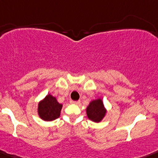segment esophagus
I'll return each mask as SVG.
<instances>
[{
    "instance_id": "34e87169",
    "label": "esophagus",
    "mask_w": 158,
    "mask_h": 158,
    "mask_svg": "<svg viewBox=\"0 0 158 158\" xmlns=\"http://www.w3.org/2000/svg\"><path fill=\"white\" fill-rule=\"evenodd\" d=\"M71 103L72 104H76V105H79L80 103H81V101L80 100H78V101H73V100H71Z\"/></svg>"
}]
</instances>
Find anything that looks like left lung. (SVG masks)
Listing matches in <instances>:
<instances>
[{
	"label": "left lung",
	"mask_w": 158,
	"mask_h": 158,
	"mask_svg": "<svg viewBox=\"0 0 158 158\" xmlns=\"http://www.w3.org/2000/svg\"><path fill=\"white\" fill-rule=\"evenodd\" d=\"M87 116L94 123H100L103 119L107 113V110L104 106L102 99L98 98L92 100L86 108Z\"/></svg>",
	"instance_id": "1"
}]
</instances>
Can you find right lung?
Returning <instances> with one entry per match:
<instances>
[{"mask_svg": "<svg viewBox=\"0 0 158 158\" xmlns=\"http://www.w3.org/2000/svg\"><path fill=\"white\" fill-rule=\"evenodd\" d=\"M62 106L63 105L58 103L56 97L51 94H48L45 98L39 102L37 113L41 119L51 122L60 116Z\"/></svg>", "mask_w": 158, "mask_h": 158, "instance_id": "1", "label": "right lung"}]
</instances>
